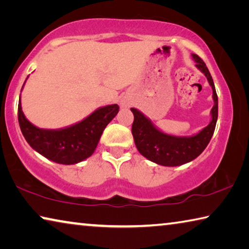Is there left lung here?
I'll return each mask as SVG.
<instances>
[{"label": "left lung", "instance_id": "1", "mask_svg": "<svg viewBox=\"0 0 249 249\" xmlns=\"http://www.w3.org/2000/svg\"><path fill=\"white\" fill-rule=\"evenodd\" d=\"M191 56L196 67L205 75L212 88L214 104L211 109V121L208 126L191 136H176L160 130L140 109L130 108L134 114L132 134L135 145L145 158L160 166L177 167L192 161L206 148L215 129L218 112L215 86L203 60L196 53Z\"/></svg>", "mask_w": 249, "mask_h": 249}]
</instances>
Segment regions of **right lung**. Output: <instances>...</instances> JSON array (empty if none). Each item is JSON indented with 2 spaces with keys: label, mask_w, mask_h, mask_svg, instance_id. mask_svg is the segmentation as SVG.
Instances as JSON below:
<instances>
[{
  "label": "right lung",
  "mask_w": 249,
  "mask_h": 249,
  "mask_svg": "<svg viewBox=\"0 0 249 249\" xmlns=\"http://www.w3.org/2000/svg\"><path fill=\"white\" fill-rule=\"evenodd\" d=\"M119 109L117 104L105 105L78 123L62 128L46 129L37 127L26 119L19 95L18 114L23 136L34 150L53 162L75 165L94 153L103 130L116 116Z\"/></svg>",
  "instance_id": "right-lung-1"
}]
</instances>
